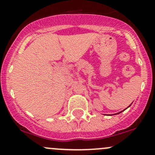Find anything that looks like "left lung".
Wrapping results in <instances>:
<instances>
[{"mask_svg":"<svg viewBox=\"0 0 155 155\" xmlns=\"http://www.w3.org/2000/svg\"><path fill=\"white\" fill-rule=\"evenodd\" d=\"M130 105H131V104H130ZM130 106H129V107H130ZM128 107H127V108H128ZM126 109H127V108H126ZM125 109H124V110H123V111H124V110H125ZM123 111H121V112H123ZM121 112H118V113H117V114H119V113H121Z\"/></svg>","mask_w":155,"mask_h":155,"instance_id":"left-lung-1","label":"left lung"}]
</instances>
